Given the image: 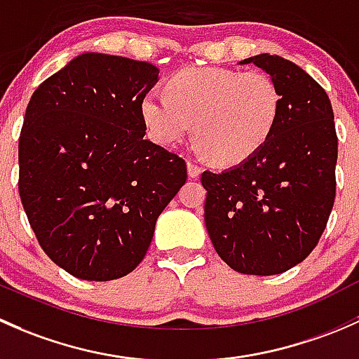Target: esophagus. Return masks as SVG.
<instances>
[{"mask_svg": "<svg viewBox=\"0 0 359 359\" xmlns=\"http://www.w3.org/2000/svg\"><path fill=\"white\" fill-rule=\"evenodd\" d=\"M201 172H202V169L198 168L197 164H194V162H188V176H190V178H198V176H201Z\"/></svg>", "mask_w": 359, "mask_h": 359, "instance_id": "esophagus-1", "label": "esophagus"}]
</instances>
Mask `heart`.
<instances>
[{
  "label": "heart",
  "mask_w": 359,
  "mask_h": 359,
  "mask_svg": "<svg viewBox=\"0 0 359 359\" xmlns=\"http://www.w3.org/2000/svg\"><path fill=\"white\" fill-rule=\"evenodd\" d=\"M168 97L149 93L140 105L150 138L175 147L190 133L197 150L221 165L254 157L271 138L282 95L271 76L226 67H190L165 84Z\"/></svg>",
  "instance_id": "1"
}]
</instances>
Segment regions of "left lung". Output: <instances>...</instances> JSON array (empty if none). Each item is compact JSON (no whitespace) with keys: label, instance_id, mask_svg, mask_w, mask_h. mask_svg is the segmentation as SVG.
<instances>
[{"label":"left lung","instance_id":"1","mask_svg":"<svg viewBox=\"0 0 359 359\" xmlns=\"http://www.w3.org/2000/svg\"><path fill=\"white\" fill-rule=\"evenodd\" d=\"M238 64L271 76L282 114L254 157L226 171L202 172L205 228L235 271L280 275L311 254L334 207V110L323 88L294 62L261 53Z\"/></svg>","mask_w":359,"mask_h":359}]
</instances>
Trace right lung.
<instances>
[{"mask_svg": "<svg viewBox=\"0 0 359 359\" xmlns=\"http://www.w3.org/2000/svg\"><path fill=\"white\" fill-rule=\"evenodd\" d=\"M149 62L81 53L32 93L18 140V191L39 245L72 276L107 282L145 257L187 181L180 155L145 138Z\"/></svg>", "mask_w": 359, "mask_h": 359, "instance_id": "right-lung-1", "label": "right lung"}]
</instances>
